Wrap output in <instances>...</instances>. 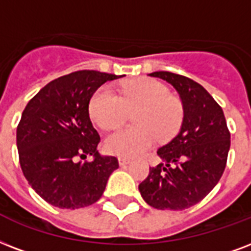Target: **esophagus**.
I'll use <instances>...</instances> for the list:
<instances>
[{
    "mask_svg": "<svg viewBox=\"0 0 251 251\" xmlns=\"http://www.w3.org/2000/svg\"><path fill=\"white\" fill-rule=\"evenodd\" d=\"M130 162H131V160L127 159V158H118V163H120V166H122V167L126 166V164H129Z\"/></svg>",
    "mask_w": 251,
    "mask_h": 251,
    "instance_id": "1",
    "label": "esophagus"
}]
</instances>
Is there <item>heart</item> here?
I'll list each match as a JSON object with an SVG mask.
<instances>
[{"label":"heart","instance_id":"obj_1","mask_svg":"<svg viewBox=\"0 0 251 251\" xmlns=\"http://www.w3.org/2000/svg\"><path fill=\"white\" fill-rule=\"evenodd\" d=\"M91 120L100 129L116 127L125 120L127 112L134 116L137 127L114 130L105 138V149L113 155L138 156L149 150L155 139L168 141L179 131L184 117L181 101L170 96L168 88L152 79L127 81L120 96L108 87H101L89 101Z\"/></svg>","mask_w":251,"mask_h":251}]
</instances>
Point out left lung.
<instances>
[{
  "label": "left lung",
  "instance_id": "1",
  "mask_svg": "<svg viewBox=\"0 0 251 251\" xmlns=\"http://www.w3.org/2000/svg\"><path fill=\"white\" fill-rule=\"evenodd\" d=\"M151 77L176 89L184 109L180 131L158 150L162 163L150 167L139 192L156 209L181 210L198 204L221 179L230 149V133L221 106L200 84L159 71Z\"/></svg>",
  "mask_w": 251,
  "mask_h": 251
}]
</instances>
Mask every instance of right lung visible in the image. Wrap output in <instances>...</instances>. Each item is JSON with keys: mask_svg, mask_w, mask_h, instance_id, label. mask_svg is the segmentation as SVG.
<instances>
[{"mask_svg": "<svg viewBox=\"0 0 251 251\" xmlns=\"http://www.w3.org/2000/svg\"><path fill=\"white\" fill-rule=\"evenodd\" d=\"M121 76L76 71L52 80L26 105L17 127L21 168L28 184L57 208L77 209L102 196L118 168L116 156L97 150L100 135L89 118V101L106 81ZM88 155L89 162H80Z\"/></svg>", "mask_w": 251, "mask_h": 251, "instance_id": "right-lung-1", "label": "right lung"}]
</instances>
